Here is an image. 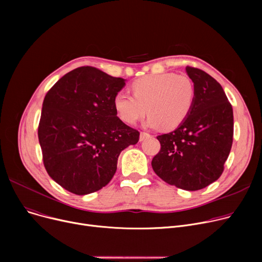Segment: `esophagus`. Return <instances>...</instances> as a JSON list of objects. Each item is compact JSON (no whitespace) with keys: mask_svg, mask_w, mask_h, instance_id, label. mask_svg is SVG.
Masks as SVG:
<instances>
[{"mask_svg":"<svg viewBox=\"0 0 262 262\" xmlns=\"http://www.w3.org/2000/svg\"><path fill=\"white\" fill-rule=\"evenodd\" d=\"M149 137H150V135H149V134L144 133V132H141V133H140V141H144L145 139L149 138Z\"/></svg>","mask_w":262,"mask_h":262,"instance_id":"obj_1","label":"esophagus"}]
</instances>
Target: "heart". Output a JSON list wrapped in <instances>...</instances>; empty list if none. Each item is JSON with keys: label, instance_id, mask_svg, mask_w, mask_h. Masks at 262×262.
Returning a JSON list of instances; mask_svg holds the SVG:
<instances>
[{"label": "heart", "instance_id": "1", "mask_svg": "<svg viewBox=\"0 0 262 262\" xmlns=\"http://www.w3.org/2000/svg\"><path fill=\"white\" fill-rule=\"evenodd\" d=\"M132 95L120 91L114 108L124 123L133 125L149 114L146 126L174 129L187 119L195 101V87L186 75L149 74L135 80Z\"/></svg>", "mask_w": 262, "mask_h": 262}]
</instances>
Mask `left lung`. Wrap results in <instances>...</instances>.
<instances>
[{
    "mask_svg": "<svg viewBox=\"0 0 262 262\" xmlns=\"http://www.w3.org/2000/svg\"><path fill=\"white\" fill-rule=\"evenodd\" d=\"M186 72L195 87V101L175 130L157 137L154 172L162 181L188 191L209 186L222 175L233 136L232 107L219 82L196 68Z\"/></svg>",
    "mask_w": 262,
    "mask_h": 262,
    "instance_id": "left-lung-1",
    "label": "left lung"
}]
</instances>
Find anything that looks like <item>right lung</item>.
I'll return each instance as SVG.
<instances>
[{"mask_svg": "<svg viewBox=\"0 0 262 262\" xmlns=\"http://www.w3.org/2000/svg\"><path fill=\"white\" fill-rule=\"evenodd\" d=\"M125 79L93 67L63 75L47 93L38 126L48 174L77 195L105 187L117 171L124 148L139 140L118 117L114 96Z\"/></svg>", "mask_w": 262, "mask_h": 262, "instance_id": "right-lung-1", "label": "right lung"}]
</instances>
